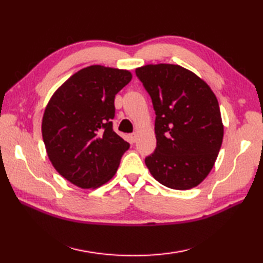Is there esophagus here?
Segmentation results:
<instances>
[{"label": "esophagus", "mask_w": 263, "mask_h": 263, "mask_svg": "<svg viewBox=\"0 0 263 263\" xmlns=\"http://www.w3.org/2000/svg\"><path fill=\"white\" fill-rule=\"evenodd\" d=\"M130 138H131V141L132 142H136L137 140H138V133H132V135L130 136Z\"/></svg>", "instance_id": "esophagus-1"}]
</instances>
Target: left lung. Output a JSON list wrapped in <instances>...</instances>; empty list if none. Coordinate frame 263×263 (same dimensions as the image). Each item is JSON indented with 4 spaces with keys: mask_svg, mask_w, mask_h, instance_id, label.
Wrapping results in <instances>:
<instances>
[{
    "mask_svg": "<svg viewBox=\"0 0 263 263\" xmlns=\"http://www.w3.org/2000/svg\"><path fill=\"white\" fill-rule=\"evenodd\" d=\"M136 73L156 113L150 174L163 185L189 190L208 176L219 153L224 124L219 104L204 80L176 64H147Z\"/></svg>",
    "mask_w": 263,
    "mask_h": 263,
    "instance_id": "left-lung-1",
    "label": "left lung"
}]
</instances>
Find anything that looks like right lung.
<instances>
[{
  "label": "right lung",
  "instance_id": "right-lung-1",
  "mask_svg": "<svg viewBox=\"0 0 263 263\" xmlns=\"http://www.w3.org/2000/svg\"><path fill=\"white\" fill-rule=\"evenodd\" d=\"M132 79L128 70L90 65L53 93L42 121L49 160L60 175L81 189H97L119 168L130 144L113 131L115 95Z\"/></svg>",
  "mask_w": 263,
  "mask_h": 263
}]
</instances>
